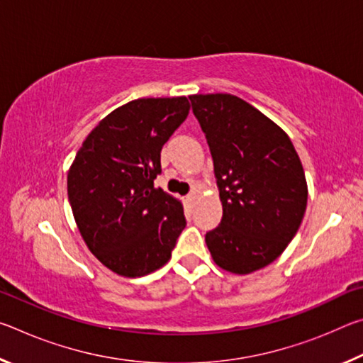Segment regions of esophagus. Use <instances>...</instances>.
Listing matches in <instances>:
<instances>
[{
	"label": "esophagus",
	"mask_w": 363,
	"mask_h": 363,
	"mask_svg": "<svg viewBox=\"0 0 363 363\" xmlns=\"http://www.w3.org/2000/svg\"><path fill=\"white\" fill-rule=\"evenodd\" d=\"M195 199H196L195 194H189V195L186 196V205H187V206H192V205L195 203Z\"/></svg>",
	"instance_id": "34e87169"
}]
</instances>
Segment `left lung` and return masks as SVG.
Returning a JSON list of instances; mask_svg holds the SVG:
<instances>
[{
  "label": "left lung",
  "mask_w": 363,
  "mask_h": 363,
  "mask_svg": "<svg viewBox=\"0 0 363 363\" xmlns=\"http://www.w3.org/2000/svg\"><path fill=\"white\" fill-rule=\"evenodd\" d=\"M189 99L210 145L223 201V219L206 232V247L219 267L255 272L296 235L307 205L303 164L286 133L240 97Z\"/></svg>",
  "instance_id": "left-lung-1"
}]
</instances>
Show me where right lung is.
Here are the masks:
<instances>
[{
	"mask_svg": "<svg viewBox=\"0 0 363 363\" xmlns=\"http://www.w3.org/2000/svg\"><path fill=\"white\" fill-rule=\"evenodd\" d=\"M187 97H149L108 113L73 160L67 190L73 218L97 259L123 277L167 264L186 227L179 200L153 186L160 152L187 118Z\"/></svg>",
	"mask_w": 363,
	"mask_h": 363,
	"instance_id": "right-lung-1",
	"label": "right lung"
}]
</instances>
